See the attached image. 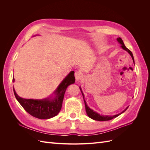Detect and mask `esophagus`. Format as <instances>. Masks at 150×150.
Wrapping results in <instances>:
<instances>
[{
	"label": "esophagus",
	"mask_w": 150,
	"mask_h": 150,
	"mask_svg": "<svg viewBox=\"0 0 150 150\" xmlns=\"http://www.w3.org/2000/svg\"><path fill=\"white\" fill-rule=\"evenodd\" d=\"M82 76H83V74H82V72H81V71H76L75 72V78H76V79L77 81L79 80L81 78Z\"/></svg>",
	"instance_id": "obj_1"
}]
</instances>
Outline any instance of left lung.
Here are the masks:
<instances>
[{
	"instance_id": "8db88e82",
	"label": "left lung",
	"mask_w": 150,
	"mask_h": 150,
	"mask_svg": "<svg viewBox=\"0 0 150 150\" xmlns=\"http://www.w3.org/2000/svg\"><path fill=\"white\" fill-rule=\"evenodd\" d=\"M117 42H118L120 44H121V47L122 49H123L124 50H125V51H126L127 52H128L130 54V56H131V57H132L133 60V61H134V57H133L132 52H131V51H130V50H129L128 48H127V47L125 46L124 42H123V41H122V39H121V38H117ZM79 88H80V90H81V93H82L83 96V98H84V94H83V91H82V89H81V87H79ZM84 104H85L86 111V113H87L88 116L90 117V118H91V119H93V120H94L100 121H109V120H112V119H113V118H115V117H117L119 115H120L121 114H122V112H124L127 110V109H128V107H127L123 111L121 112V113H120V114H117V115H114V116H104V115H100L99 114H98V112H95V111H94L93 110H91V109H90V108L88 106L87 104H86V101L84 100Z\"/></svg>"
}]
</instances>
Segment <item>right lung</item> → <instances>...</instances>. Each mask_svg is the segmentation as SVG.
<instances>
[{"instance_id":"1","label":"right lung","mask_w":150,"mask_h":150,"mask_svg":"<svg viewBox=\"0 0 150 150\" xmlns=\"http://www.w3.org/2000/svg\"><path fill=\"white\" fill-rule=\"evenodd\" d=\"M14 78L12 81L14 82ZM75 83L74 71L68 74L54 91L55 96L43 99H24L19 97L13 89V93L21 105L29 114L39 119L46 120L56 116L61 110L63 99L67 86Z\"/></svg>"}]
</instances>
